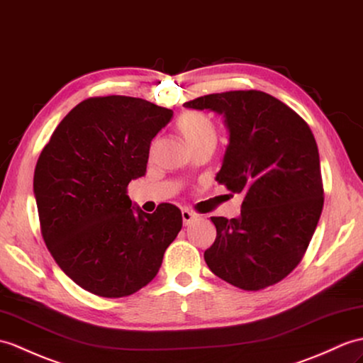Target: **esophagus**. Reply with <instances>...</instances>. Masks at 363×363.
<instances>
[{
    "instance_id": "1",
    "label": "esophagus",
    "mask_w": 363,
    "mask_h": 363,
    "mask_svg": "<svg viewBox=\"0 0 363 363\" xmlns=\"http://www.w3.org/2000/svg\"><path fill=\"white\" fill-rule=\"evenodd\" d=\"M195 220H196V215H195V213H191L190 210H182V221H184V225H189V224H191Z\"/></svg>"
}]
</instances>
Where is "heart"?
Masks as SVG:
<instances>
[{
	"instance_id": "obj_1",
	"label": "heart",
	"mask_w": 363,
	"mask_h": 363,
	"mask_svg": "<svg viewBox=\"0 0 363 363\" xmlns=\"http://www.w3.org/2000/svg\"><path fill=\"white\" fill-rule=\"evenodd\" d=\"M178 130L190 148L216 143V128L208 116L198 111L184 113L178 119Z\"/></svg>"
}]
</instances>
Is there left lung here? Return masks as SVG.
Returning <instances> with one entry per match:
<instances>
[{
	"label": "left lung",
	"instance_id": "left-lung-1",
	"mask_svg": "<svg viewBox=\"0 0 363 363\" xmlns=\"http://www.w3.org/2000/svg\"><path fill=\"white\" fill-rule=\"evenodd\" d=\"M184 106L224 117L229 145L216 181L244 196L238 218H210L216 240L204 252L208 269L244 291L281 281L305 255L323 208L318 148L309 125L255 89L202 96Z\"/></svg>",
	"mask_w": 363,
	"mask_h": 363
}]
</instances>
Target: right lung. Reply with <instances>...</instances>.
<instances>
[{
  "label": "right lung",
  "instance_id": "1",
  "mask_svg": "<svg viewBox=\"0 0 363 363\" xmlns=\"http://www.w3.org/2000/svg\"><path fill=\"white\" fill-rule=\"evenodd\" d=\"M172 117L143 99L91 97L66 114L38 157L33 193L43 240L62 271L99 297L147 286L181 230L176 206L165 202L150 215L126 195Z\"/></svg>",
  "mask_w": 363,
  "mask_h": 363
}]
</instances>
